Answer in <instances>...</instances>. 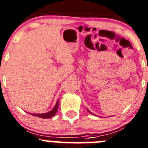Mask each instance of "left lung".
Instances as JSON below:
<instances>
[{
	"label": "left lung",
	"instance_id": "obj_1",
	"mask_svg": "<svg viewBox=\"0 0 148 148\" xmlns=\"http://www.w3.org/2000/svg\"><path fill=\"white\" fill-rule=\"evenodd\" d=\"M87 111H88V112H89V113H90V114H92V113H91V112H90V110H87Z\"/></svg>",
	"mask_w": 148,
	"mask_h": 148
}]
</instances>
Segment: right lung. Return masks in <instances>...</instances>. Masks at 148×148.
<instances>
[{"label":"right lung","instance_id":"1","mask_svg":"<svg viewBox=\"0 0 148 148\" xmlns=\"http://www.w3.org/2000/svg\"><path fill=\"white\" fill-rule=\"evenodd\" d=\"M58 100L57 101L55 107L53 108V110H51V111H49V112L48 113H45V114H31L32 116H38V117H40V118H42V119H49V118H51V117L53 116L54 115L56 114V113L57 112V110H58Z\"/></svg>","mask_w":148,"mask_h":148}]
</instances>
